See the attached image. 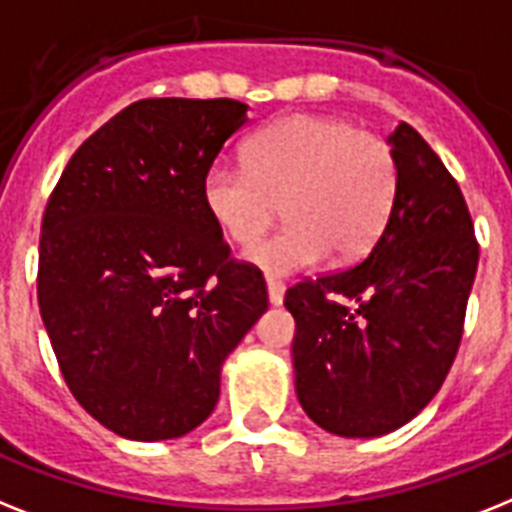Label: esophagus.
Returning <instances> with one entry per match:
<instances>
[{
  "mask_svg": "<svg viewBox=\"0 0 512 512\" xmlns=\"http://www.w3.org/2000/svg\"><path fill=\"white\" fill-rule=\"evenodd\" d=\"M266 293H269V303L272 306H280L285 301V285L274 277H266Z\"/></svg>",
  "mask_w": 512,
  "mask_h": 512,
  "instance_id": "esophagus-1",
  "label": "esophagus"
}]
</instances>
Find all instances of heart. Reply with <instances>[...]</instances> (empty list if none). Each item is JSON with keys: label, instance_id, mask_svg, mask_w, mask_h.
Instances as JSON below:
<instances>
[{"label": "heart", "instance_id": "heart-1", "mask_svg": "<svg viewBox=\"0 0 512 512\" xmlns=\"http://www.w3.org/2000/svg\"><path fill=\"white\" fill-rule=\"evenodd\" d=\"M246 167L211 164L204 209L232 243L246 246L285 211L287 225L253 243L246 259L269 274H295L369 253L390 222L398 164L387 143L350 122L290 114L246 143Z\"/></svg>", "mask_w": 512, "mask_h": 512}]
</instances>
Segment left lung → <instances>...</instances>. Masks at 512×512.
<instances>
[{
	"label": "left lung",
	"instance_id": "8db88e82",
	"mask_svg": "<svg viewBox=\"0 0 512 512\" xmlns=\"http://www.w3.org/2000/svg\"><path fill=\"white\" fill-rule=\"evenodd\" d=\"M387 143L398 196L369 256L285 293L298 400L350 439L395 432L437 395L479 266L466 198L432 146L408 122Z\"/></svg>",
	"mask_w": 512,
	"mask_h": 512
}]
</instances>
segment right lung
Wrapping results in <instances>:
<instances>
[{"mask_svg":"<svg viewBox=\"0 0 512 512\" xmlns=\"http://www.w3.org/2000/svg\"><path fill=\"white\" fill-rule=\"evenodd\" d=\"M248 122L235 99H143L73 154L41 222L38 308L62 377L109 432L159 442L219 400L222 363L269 306L201 185Z\"/></svg>","mask_w":512,"mask_h":512,"instance_id":"obj_1","label":"right lung"}]
</instances>
